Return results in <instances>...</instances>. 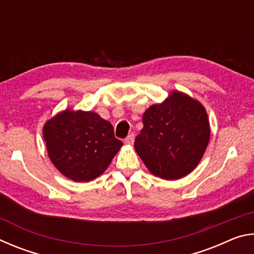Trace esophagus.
Returning a JSON list of instances; mask_svg holds the SVG:
<instances>
[{
  "instance_id": "obj_1",
  "label": "esophagus",
  "mask_w": 254,
  "mask_h": 254,
  "mask_svg": "<svg viewBox=\"0 0 254 254\" xmlns=\"http://www.w3.org/2000/svg\"><path fill=\"white\" fill-rule=\"evenodd\" d=\"M124 142H126L127 144H132L133 142H134V134H133V133L128 134L126 139H124Z\"/></svg>"
}]
</instances>
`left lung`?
<instances>
[{
    "instance_id": "obj_1",
    "label": "left lung",
    "mask_w": 254,
    "mask_h": 254,
    "mask_svg": "<svg viewBox=\"0 0 254 254\" xmlns=\"http://www.w3.org/2000/svg\"><path fill=\"white\" fill-rule=\"evenodd\" d=\"M143 128L134 141L136 153L154 176L175 180L198 165L209 140V122L203 105L174 92L144 112Z\"/></svg>"
}]
</instances>
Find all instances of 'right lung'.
Returning <instances> with one entry per match:
<instances>
[{"label":"right lung","instance_id":"right-lung-1","mask_svg":"<svg viewBox=\"0 0 254 254\" xmlns=\"http://www.w3.org/2000/svg\"><path fill=\"white\" fill-rule=\"evenodd\" d=\"M44 137L56 168L75 182H89L104 173L123 144L112 124L93 112L59 113L46 123Z\"/></svg>","mask_w":254,"mask_h":254}]
</instances>
